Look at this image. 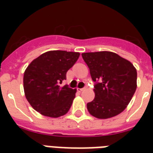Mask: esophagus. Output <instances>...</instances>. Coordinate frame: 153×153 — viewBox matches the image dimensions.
I'll return each instance as SVG.
<instances>
[{
  "label": "esophagus",
  "mask_w": 153,
  "mask_h": 153,
  "mask_svg": "<svg viewBox=\"0 0 153 153\" xmlns=\"http://www.w3.org/2000/svg\"><path fill=\"white\" fill-rule=\"evenodd\" d=\"M84 89H85V88H78V91H79V92H82V91H83Z\"/></svg>",
  "instance_id": "1"
}]
</instances>
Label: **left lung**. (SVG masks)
I'll return each mask as SVG.
<instances>
[{"label": "left lung", "instance_id": "1", "mask_svg": "<svg viewBox=\"0 0 153 153\" xmlns=\"http://www.w3.org/2000/svg\"><path fill=\"white\" fill-rule=\"evenodd\" d=\"M90 70L95 97L87 104L91 115L108 119L127 107L137 88V70L133 64L111 51L82 53Z\"/></svg>", "mask_w": 153, "mask_h": 153}]
</instances>
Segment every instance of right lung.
I'll return each mask as SVG.
<instances>
[{"instance_id":"obj_1","label":"right lung","mask_w":153,"mask_h":153,"mask_svg":"<svg viewBox=\"0 0 153 153\" xmlns=\"http://www.w3.org/2000/svg\"><path fill=\"white\" fill-rule=\"evenodd\" d=\"M79 52L50 51L28 65L24 74V90L32 107L45 116L57 118L65 115L76 89L60 86L66 73L79 59Z\"/></svg>"}]
</instances>
